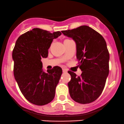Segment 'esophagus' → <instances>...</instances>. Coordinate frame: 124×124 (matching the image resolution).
Wrapping results in <instances>:
<instances>
[{"mask_svg": "<svg viewBox=\"0 0 124 124\" xmlns=\"http://www.w3.org/2000/svg\"><path fill=\"white\" fill-rule=\"evenodd\" d=\"M67 70L66 69H62V72L63 73H66L67 72Z\"/></svg>", "mask_w": 124, "mask_h": 124, "instance_id": "1", "label": "esophagus"}]
</instances>
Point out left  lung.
<instances>
[{
    "label": "left lung",
    "mask_w": 124,
    "mask_h": 124,
    "mask_svg": "<svg viewBox=\"0 0 124 124\" xmlns=\"http://www.w3.org/2000/svg\"><path fill=\"white\" fill-rule=\"evenodd\" d=\"M64 35L71 38L76 45V57L82 71L78 76L69 71V94L74 101L88 104L101 94L109 72V53L106 42L100 33L87 25L63 30Z\"/></svg>",
    "instance_id": "1"
}]
</instances>
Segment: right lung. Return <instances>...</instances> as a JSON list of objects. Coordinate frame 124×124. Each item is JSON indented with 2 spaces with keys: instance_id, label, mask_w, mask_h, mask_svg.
<instances>
[{
  "instance_id": "right-lung-1",
  "label": "right lung",
  "mask_w": 124,
  "mask_h": 124,
  "mask_svg": "<svg viewBox=\"0 0 124 124\" xmlns=\"http://www.w3.org/2000/svg\"><path fill=\"white\" fill-rule=\"evenodd\" d=\"M61 34L34 28L20 36L15 43L12 51L15 79L24 97L36 105L48 104L55 97L62 69L55 66L45 72L41 59L48 57L53 39Z\"/></svg>"
}]
</instances>
